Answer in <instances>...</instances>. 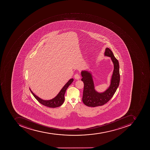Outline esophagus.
Wrapping results in <instances>:
<instances>
[{"instance_id":"esophagus-1","label":"esophagus","mask_w":150,"mask_h":150,"mask_svg":"<svg viewBox=\"0 0 150 150\" xmlns=\"http://www.w3.org/2000/svg\"><path fill=\"white\" fill-rule=\"evenodd\" d=\"M74 78L76 79L79 80L80 79V76L79 74H76L74 75Z\"/></svg>"}]
</instances>
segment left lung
Returning <instances> with one entry per match:
<instances>
[{
  "label": "left lung",
  "instance_id": "1",
  "mask_svg": "<svg viewBox=\"0 0 150 150\" xmlns=\"http://www.w3.org/2000/svg\"><path fill=\"white\" fill-rule=\"evenodd\" d=\"M104 56L110 57L114 64L110 86L105 91L98 92L95 90L93 75L90 71L82 70L81 72L83 77L81 80L84 83L82 100L84 104L88 107H95L105 104L112 98L119 87L120 81L119 62L109 48H106Z\"/></svg>",
  "mask_w": 150,
  "mask_h": 150
}]
</instances>
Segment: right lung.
Here are the masks:
<instances>
[{
	"instance_id": "right-lung-1",
	"label": "right lung",
	"mask_w": 150,
	"mask_h": 150,
	"mask_svg": "<svg viewBox=\"0 0 150 150\" xmlns=\"http://www.w3.org/2000/svg\"><path fill=\"white\" fill-rule=\"evenodd\" d=\"M74 81V79H71L68 81V82L66 83V84L63 86V88H62L59 93L57 95L53 98L52 99L50 100H44L41 99L38 96H36L30 89V90L31 92V93L33 94V96L36 98V100L41 104H42L45 106L48 107L50 108H57L63 104L65 100L64 95L68 87L71 84V83Z\"/></svg>"
}]
</instances>
